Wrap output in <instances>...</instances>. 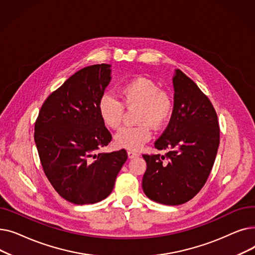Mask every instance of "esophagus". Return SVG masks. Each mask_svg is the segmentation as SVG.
I'll return each instance as SVG.
<instances>
[{"mask_svg": "<svg viewBox=\"0 0 255 255\" xmlns=\"http://www.w3.org/2000/svg\"><path fill=\"white\" fill-rule=\"evenodd\" d=\"M139 154H137V153H135V152H133V151H128V157L130 158V159H132V158H135V157H137Z\"/></svg>", "mask_w": 255, "mask_h": 255, "instance_id": "obj_1", "label": "esophagus"}]
</instances>
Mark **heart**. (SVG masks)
Wrapping results in <instances>:
<instances>
[{"mask_svg":"<svg viewBox=\"0 0 255 255\" xmlns=\"http://www.w3.org/2000/svg\"><path fill=\"white\" fill-rule=\"evenodd\" d=\"M121 99L127 107H139L135 127H124L115 136L119 148L137 151L152 137L151 126L162 128L170 119L172 103L165 92L159 91L153 80L135 77L128 80L120 90ZM124 105L111 93H104L98 101V114L103 124L118 129L122 124Z\"/></svg>","mask_w":255,"mask_h":255,"instance_id":"heart-1","label":"heart"}]
</instances>
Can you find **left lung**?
I'll return each mask as SVG.
<instances>
[{
    "label": "left lung",
    "mask_w": 255,
    "mask_h": 255,
    "mask_svg": "<svg viewBox=\"0 0 255 255\" xmlns=\"http://www.w3.org/2000/svg\"><path fill=\"white\" fill-rule=\"evenodd\" d=\"M173 110L169 124L155 141L165 156L142 155L144 194L156 203L178 206L206 184L219 146L217 114L197 85L181 70L172 76Z\"/></svg>",
    "instance_id": "left-lung-1"
}]
</instances>
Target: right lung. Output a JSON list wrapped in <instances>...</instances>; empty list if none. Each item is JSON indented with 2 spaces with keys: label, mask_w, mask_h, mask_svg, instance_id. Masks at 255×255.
I'll list each match as a JSON object with an SVG mask.
<instances>
[{
  "label": "right lung",
  "mask_w": 255,
  "mask_h": 255,
  "mask_svg": "<svg viewBox=\"0 0 255 255\" xmlns=\"http://www.w3.org/2000/svg\"><path fill=\"white\" fill-rule=\"evenodd\" d=\"M110 64L85 67L47 97L35 123L34 139L45 176L75 205L109 196L128 158L126 150L97 153L112 140L98 101L112 79Z\"/></svg>",
  "instance_id": "add662e5"
}]
</instances>
